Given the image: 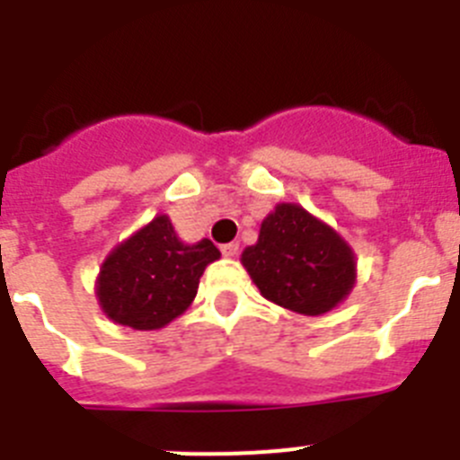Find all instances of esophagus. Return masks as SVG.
<instances>
[{"label": "esophagus", "mask_w": 460, "mask_h": 460, "mask_svg": "<svg viewBox=\"0 0 460 460\" xmlns=\"http://www.w3.org/2000/svg\"><path fill=\"white\" fill-rule=\"evenodd\" d=\"M221 253L226 255V258H234V255L239 253V243H234V242L223 243V246H221Z\"/></svg>", "instance_id": "34e87169"}]
</instances>
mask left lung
<instances>
[{
    "label": "left lung",
    "instance_id": "left-lung-1",
    "mask_svg": "<svg viewBox=\"0 0 460 460\" xmlns=\"http://www.w3.org/2000/svg\"><path fill=\"white\" fill-rule=\"evenodd\" d=\"M260 295L302 315H324L350 295L355 251L334 227L295 202H279L242 253Z\"/></svg>",
    "mask_w": 460,
    "mask_h": 460
}]
</instances>
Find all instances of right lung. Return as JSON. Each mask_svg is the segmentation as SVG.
<instances>
[{
  "label": "right lung",
  "instance_id": "add662e5",
  "mask_svg": "<svg viewBox=\"0 0 460 460\" xmlns=\"http://www.w3.org/2000/svg\"><path fill=\"white\" fill-rule=\"evenodd\" d=\"M218 258L209 239L181 242L168 214H158L103 260L96 276L101 311L137 332L165 327L193 304L200 276Z\"/></svg>",
  "mask_w": 460,
  "mask_h": 460
}]
</instances>
